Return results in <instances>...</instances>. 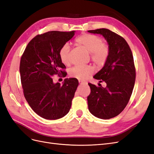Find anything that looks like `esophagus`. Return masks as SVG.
<instances>
[{"label":"esophagus","instance_id":"esophagus-1","mask_svg":"<svg viewBox=\"0 0 154 154\" xmlns=\"http://www.w3.org/2000/svg\"><path fill=\"white\" fill-rule=\"evenodd\" d=\"M79 83H80V85H82V84H85V83H87V82H83V81L79 80Z\"/></svg>","mask_w":154,"mask_h":154}]
</instances>
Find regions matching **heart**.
<instances>
[{"mask_svg":"<svg viewBox=\"0 0 154 154\" xmlns=\"http://www.w3.org/2000/svg\"><path fill=\"white\" fill-rule=\"evenodd\" d=\"M76 44L91 53V58L96 64L103 65L109 56V48L103 44L100 37L84 34L76 40ZM70 47L67 44H64L59 52L61 62L66 66L70 64ZM93 73V69L91 66H76L70 71V76L80 80H85Z\"/></svg>","mask_w":154,"mask_h":154,"instance_id":"obj_1","label":"heart"}]
</instances>
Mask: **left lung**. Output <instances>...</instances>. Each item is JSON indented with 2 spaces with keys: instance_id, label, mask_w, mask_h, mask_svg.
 Returning <instances> with one entry per match:
<instances>
[{
  "instance_id": "8db88e82",
  "label": "left lung",
  "mask_w": 154,
  "mask_h": 154,
  "mask_svg": "<svg viewBox=\"0 0 154 154\" xmlns=\"http://www.w3.org/2000/svg\"><path fill=\"white\" fill-rule=\"evenodd\" d=\"M103 36L109 45V56L104 66L93 76L106 87L88 83L91 89L87 97L90 112L95 117L109 119L119 115L130 98L136 80L134 58L128 44L121 36L108 29L89 30Z\"/></svg>"
}]
</instances>
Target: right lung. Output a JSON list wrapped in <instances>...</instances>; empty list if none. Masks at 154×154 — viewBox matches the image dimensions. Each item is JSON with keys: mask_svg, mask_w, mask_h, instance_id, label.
I'll list each match as a JSON object with an SVG mask.
<instances>
[{"mask_svg": "<svg viewBox=\"0 0 154 154\" xmlns=\"http://www.w3.org/2000/svg\"><path fill=\"white\" fill-rule=\"evenodd\" d=\"M74 31H52L37 35L27 44L20 60V73L24 94L36 114L46 119L63 118L71 109L79 82L66 78L63 84L53 82L55 74L66 72L60 69V50L72 39Z\"/></svg>", "mask_w": 154, "mask_h": 154, "instance_id": "obj_1", "label": "right lung"}]
</instances>
